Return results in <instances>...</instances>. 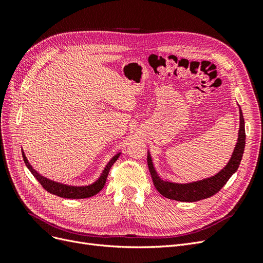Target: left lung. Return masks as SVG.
Listing matches in <instances>:
<instances>
[{"label": "left lung", "instance_id": "left-lung-1", "mask_svg": "<svg viewBox=\"0 0 263 263\" xmlns=\"http://www.w3.org/2000/svg\"><path fill=\"white\" fill-rule=\"evenodd\" d=\"M245 145V119L242 116L241 108L239 106V130H238V138L232 157H230L229 161L224 168L219 170L216 174H214V176L198 181L189 183H176L165 181L159 177L154 165L153 157H151L150 151L148 150V168L151 178H153L154 185L162 196L179 202H197L200 200H204V198L211 197L214 194H216L226 184L229 178L237 171L243 155Z\"/></svg>", "mask_w": 263, "mask_h": 263}]
</instances>
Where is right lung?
<instances>
[{"label":"right lung","instance_id":"add662e5","mask_svg":"<svg viewBox=\"0 0 263 263\" xmlns=\"http://www.w3.org/2000/svg\"><path fill=\"white\" fill-rule=\"evenodd\" d=\"M22 155H23L24 162H25L28 170L37 179V181L41 183L43 187L46 191H48L49 193H51L53 195L60 196V197H63V198H87V197H91L95 194H98L100 191L103 187H104L110 166H112L114 164V162L117 160L119 155H121V153L116 154L107 162L104 170L102 171L101 176L99 177V179L97 181L93 182L92 184H90V185H83V186L68 185V184H63V183H60V182H55V181H52L50 179H47L46 177L43 176V174H41L37 170H35L33 168V165H30L25 154H24V150H22Z\"/></svg>","mask_w":263,"mask_h":263}]
</instances>
